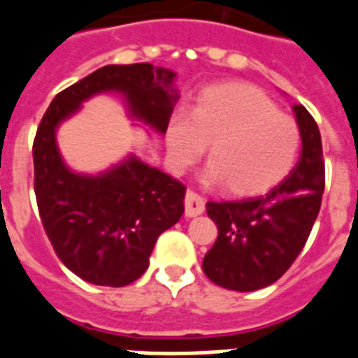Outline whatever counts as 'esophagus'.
<instances>
[{
	"instance_id": "1",
	"label": "esophagus",
	"mask_w": 358,
	"mask_h": 358,
	"mask_svg": "<svg viewBox=\"0 0 358 358\" xmlns=\"http://www.w3.org/2000/svg\"><path fill=\"white\" fill-rule=\"evenodd\" d=\"M205 212V199L201 196H197L196 192L188 190L185 197V214L188 217H196Z\"/></svg>"
}]
</instances>
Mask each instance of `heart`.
<instances>
[{"mask_svg": "<svg viewBox=\"0 0 358 358\" xmlns=\"http://www.w3.org/2000/svg\"><path fill=\"white\" fill-rule=\"evenodd\" d=\"M166 144L177 172L199 161L210 144L205 181L227 182L234 196H258L289 176L300 129L258 87L227 84L206 90L190 115L177 111L166 126Z\"/></svg>", "mask_w": 358, "mask_h": 358, "instance_id": "heart-1", "label": "heart"}]
</instances>
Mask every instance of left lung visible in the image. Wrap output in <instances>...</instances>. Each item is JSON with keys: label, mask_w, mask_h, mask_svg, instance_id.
Segmentation results:
<instances>
[{"label": "left lung", "mask_w": 358, "mask_h": 358, "mask_svg": "<svg viewBox=\"0 0 358 358\" xmlns=\"http://www.w3.org/2000/svg\"><path fill=\"white\" fill-rule=\"evenodd\" d=\"M302 152L278 186L259 197L206 203L217 239L203 259L206 278L230 291L274 283L302 252L320 212L326 186L318 126L303 106H292Z\"/></svg>", "instance_id": "8db88e82"}]
</instances>
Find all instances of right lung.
Instances as JSON below:
<instances>
[{"mask_svg":"<svg viewBox=\"0 0 358 358\" xmlns=\"http://www.w3.org/2000/svg\"><path fill=\"white\" fill-rule=\"evenodd\" d=\"M176 73L152 64L106 66L55 96L36 131L34 192L52 249L78 278L124 287L146 273L159 236L181 220L182 182L135 153L90 176L71 170L56 131L100 93L122 94L128 115L164 135L179 91Z\"/></svg>","mask_w":358,"mask_h":358,"instance_id":"right-lung-1","label":"right lung"}]
</instances>
